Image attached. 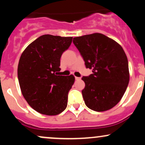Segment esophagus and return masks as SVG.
<instances>
[{
  "mask_svg": "<svg viewBox=\"0 0 145 145\" xmlns=\"http://www.w3.org/2000/svg\"><path fill=\"white\" fill-rule=\"evenodd\" d=\"M75 79H76V80H80L81 78L80 77H75Z\"/></svg>",
  "mask_w": 145,
  "mask_h": 145,
  "instance_id": "34e87169",
  "label": "esophagus"
}]
</instances>
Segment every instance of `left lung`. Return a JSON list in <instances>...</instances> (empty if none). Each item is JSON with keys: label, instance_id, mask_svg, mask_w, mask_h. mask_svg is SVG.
<instances>
[{"label": "left lung", "instance_id": "left-lung-1", "mask_svg": "<svg viewBox=\"0 0 145 145\" xmlns=\"http://www.w3.org/2000/svg\"><path fill=\"white\" fill-rule=\"evenodd\" d=\"M86 68L93 74L83 76L82 91L86 106L97 112L111 109L120 101L129 80L127 56L123 48L101 33H93L73 39Z\"/></svg>", "mask_w": 145, "mask_h": 145}]
</instances>
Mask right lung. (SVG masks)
Instances as JSON below:
<instances>
[{
	"mask_svg": "<svg viewBox=\"0 0 145 145\" xmlns=\"http://www.w3.org/2000/svg\"><path fill=\"white\" fill-rule=\"evenodd\" d=\"M72 37L44 35L26 47L20 59L18 77L24 99L37 112L57 115L67 105L73 75L59 76L60 59Z\"/></svg>",
	"mask_w": 145,
	"mask_h": 145,
	"instance_id": "obj_1",
	"label": "right lung"
}]
</instances>
